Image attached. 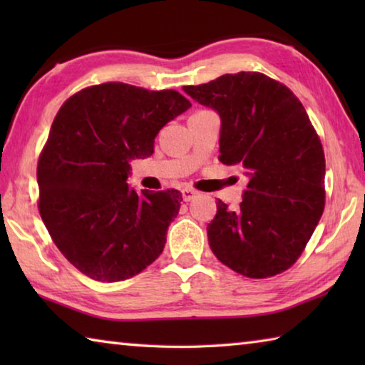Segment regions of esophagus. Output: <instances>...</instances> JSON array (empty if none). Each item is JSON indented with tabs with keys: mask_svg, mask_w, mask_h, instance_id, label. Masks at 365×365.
I'll return each instance as SVG.
<instances>
[{
	"mask_svg": "<svg viewBox=\"0 0 365 365\" xmlns=\"http://www.w3.org/2000/svg\"><path fill=\"white\" fill-rule=\"evenodd\" d=\"M196 195H197V191L193 190V188H183L182 190V196H183L185 201H191Z\"/></svg>",
	"mask_w": 365,
	"mask_h": 365,
	"instance_id": "34e87169",
	"label": "esophagus"
}]
</instances>
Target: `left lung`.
Returning a JSON list of instances; mask_svg holds the SVG:
<instances>
[{
    "instance_id": "obj_1",
    "label": "left lung",
    "mask_w": 365,
    "mask_h": 365,
    "mask_svg": "<svg viewBox=\"0 0 365 365\" xmlns=\"http://www.w3.org/2000/svg\"><path fill=\"white\" fill-rule=\"evenodd\" d=\"M183 90L217 110L219 160L250 177L235 211L217 201L209 246L250 279L282 274L299 259L325 207L324 148L304 106L261 72L225 73Z\"/></svg>"
}]
</instances>
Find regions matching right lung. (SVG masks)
<instances>
[{
  "instance_id": "obj_1",
  "label": "right lung",
  "mask_w": 365,
  "mask_h": 365,
  "mask_svg": "<svg viewBox=\"0 0 365 365\" xmlns=\"http://www.w3.org/2000/svg\"><path fill=\"white\" fill-rule=\"evenodd\" d=\"M190 106L175 90L108 82L58 110L36 168L38 211L58 250L90 279L127 280L163 252L182 193L130 190L128 160L151 156L158 132Z\"/></svg>"
}]
</instances>
